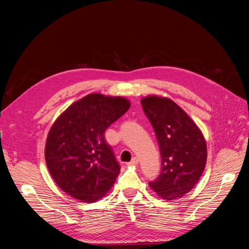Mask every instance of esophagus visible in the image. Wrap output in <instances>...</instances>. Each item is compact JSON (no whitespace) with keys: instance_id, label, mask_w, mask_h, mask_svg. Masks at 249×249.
<instances>
[{"instance_id":"obj_1","label":"esophagus","mask_w":249,"mask_h":249,"mask_svg":"<svg viewBox=\"0 0 249 249\" xmlns=\"http://www.w3.org/2000/svg\"><path fill=\"white\" fill-rule=\"evenodd\" d=\"M138 162H139L138 159L137 158H133L131 161L128 162V164H130V165H136V164H138Z\"/></svg>"}]
</instances>
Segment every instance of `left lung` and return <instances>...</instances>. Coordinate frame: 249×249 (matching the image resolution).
Wrapping results in <instances>:
<instances>
[{
    "label": "left lung",
    "instance_id": "8db88e82",
    "mask_svg": "<svg viewBox=\"0 0 249 249\" xmlns=\"http://www.w3.org/2000/svg\"><path fill=\"white\" fill-rule=\"evenodd\" d=\"M142 109L158 139L161 166L150 188L164 200L185 196L200 179L207 161L201 130L180 107L167 98L149 96Z\"/></svg>",
    "mask_w": 249,
    "mask_h": 249
}]
</instances>
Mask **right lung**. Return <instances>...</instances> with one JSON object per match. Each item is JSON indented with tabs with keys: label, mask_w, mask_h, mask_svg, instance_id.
<instances>
[{
	"label": "right lung",
	"mask_w": 249,
	"mask_h": 249,
	"mask_svg": "<svg viewBox=\"0 0 249 249\" xmlns=\"http://www.w3.org/2000/svg\"><path fill=\"white\" fill-rule=\"evenodd\" d=\"M129 108L124 98L89 94L57 118L46 140L45 160L63 192L89 203L110 190L120 165L105 131Z\"/></svg>",
	"instance_id": "add662e5"
}]
</instances>
